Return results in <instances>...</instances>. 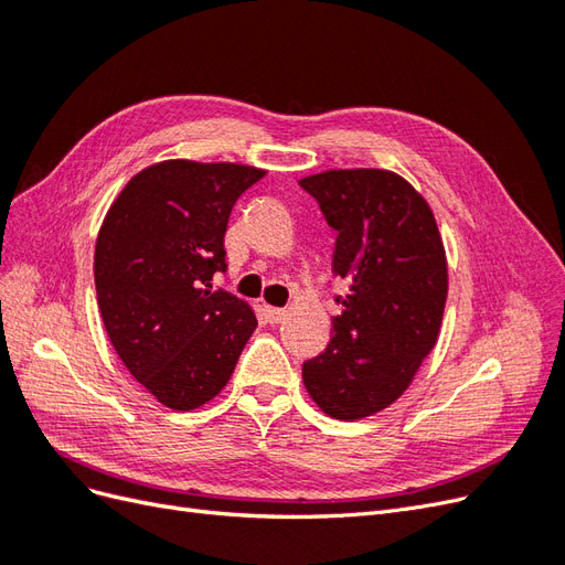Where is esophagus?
<instances>
[{
  "instance_id": "esophagus-1",
  "label": "esophagus",
  "mask_w": 565,
  "mask_h": 565,
  "mask_svg": "<svg viewBox=\"0 0 565 565\" xmlns=\"http://www.w3.org/2000/svg\"><path fill=\"white\" fill-rule=\"evenodd\" d=\"M266 318H268V322L270 324H276V322H280L285 316H287V311L285 309H276V306H266Z\"/></svg>"
}]
</instances>
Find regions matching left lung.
I'll return each mask as SVG.
<instances>
[{
	"label": "left lung",
	"mask_w": 565,
	"mask_h": 565,
	"mask_svg": "<svg viewBox=\"0 0 565 565\" xmlns=\"http://www.w3.org/2000/svg\"><path fill=\"white\" fill-rule=\"evenodd\" d=\"M299 185L337 233L332 270L349 282L328 349L301 367L303 384L322 413L361 419L396 401L436 347L446 252L429 204L398 174L332 169Z\"/></svg>",
	"instance_id": "1"
}]
</instances>
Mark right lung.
Listing matches in <instances>:
<instances>
[{
  "mask_svg": "<svg viewBox=\"0 0 565 565\" xmlns=\"http://www.w3.org/2000/svg\"><path fill=\"white\" fill-rule=\"evenodd\" d=\"M266 172L167 160L136 174L98 231L94 280L106 332L134 380L193 409L224 388L256 328L249 306L212 289L233 204Z\"/></svg>",
  "mask_w": 565,
  "mask_h": 565,
  "instance_id": "add662e5",
  "label": "right lung"
}]
</instances>
